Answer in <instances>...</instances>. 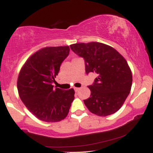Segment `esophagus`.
I'll return each mask as SVG.
<instances>
[{"instance_id": "1", "label": "esophagus", "mask_w": 153, "mask_h": 153, "mask_svg": "<svg viewBox=\"0 0 153 153\" xmlns=\"http://www.w3.org/2000/svg\"><path fill=\"white\" fill-rule=\"evenodd\" d=\"M74 90L75 92H77V91H78L79 90H80V88H74Z\"/></svg>"}]
</instances>
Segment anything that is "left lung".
Instances as JSON below:
<instances>
[{
	"instance_id": "obj_1",
	"label": "left lung",
	"mask_w": 153,
	"mask_h": 153,
	"mask_svg": "<svg viewBox=\"0 0 153 153\" xmlns=\"http://www.w3.org/2000/svg\"><path fill=\"white\" fill-rule=\"evenodd\" d=\"M71 49L84 59L85 73H97L88 85L91 96L83 100L91 113L106 117L117 112L129 96L131 72L126 59L113 47L92 42L71 45Z\"/></svg>"
}]
</instances>
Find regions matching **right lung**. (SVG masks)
<instances>
[{
  "label": "right lung",
  "mask_w": 153,
  "mask_h": 153,
  "mask_svg": "<svg viewBox=\"0 0 153 153\" xmlns=\"http://www.w3.org/2000/svg\"><path fill=\"white\" fill-rule=\"evenodd\" d=\"M69 52L68 46L45 47L32 54L19 73L17 88L20 99L43 122L64 119L74 100L73 88L65 91L52 85Z\"/></svg>",
  "instance_id": "obj_1"
}]
</instances>
